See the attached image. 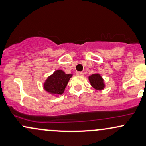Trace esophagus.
I'll use <instances>...</instances> for the list:
<instances>
[{
    "label": "esophagus",
    "mask_w": 146,
    "mask_h": 146,
    "mask_svg": "<svg viewBox=\"0 0 146 146\" xmlns=\"http://www.w3.org/2000/svg\"><path fill=\"white\" fill-rule=\"evenodd\" d=\"M76 74L78 75V76H83V72H76Z\"/></svg>",
    "instance_id": "esophagus-1"
}]
</instances>
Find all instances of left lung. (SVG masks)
I'll return each mask as SVG.
<instances>
[{"instance_id":"obj_1","label":"left lung","mask_w":146,"mask_h":146,"mask_svg":"<svg viewBox=\"0 0 146 146\" xmlns=\"http://www.w3.org/2000/svg\"><path fill=\"white\" fill-rule=\"evenodd\" d=\"M88 79L92 87L96 90L101 91L104 90V87H105L104 79L100 74H93L89 76Z\"/></svg>"}]
</instances>
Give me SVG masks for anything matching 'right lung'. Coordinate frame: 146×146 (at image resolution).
<instances>
[{
    "instance_id": "1",
    "label": "right lung",
    "mask_w": 146,
    "mask_h": 146,
    "mask_svg": "<svg viewBox=\"0 0 146 146\" xmlns=\"http://www.w3.org/2000/svg\"><path fill=\"white\" fill-rule=\"evenodd\" d=\"M72 76V74H66L61 70H56L47 77L43 84L44 90L53 96L58 97L63 94Z\"/></svg>"
}]
</instances>
